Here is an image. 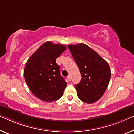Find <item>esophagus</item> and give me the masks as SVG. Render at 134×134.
I'll return each mask as SVG.
<instances>
[{
    "label": "esophagus",
    "mask_w": 134,
    "mask_h": 134,
    "mask_svg": "<svg viewBox=\"0 0 134 134\" xmlns=\"http://www.w3.org/2000/svg\"><path fill=\"white\" fill-rule=\"evenodd\" d=\"M67 79H68V81H71V77H70V75H68V77H67Z\"/></svg>",
    "instance_id": "1"
}]
</instances>
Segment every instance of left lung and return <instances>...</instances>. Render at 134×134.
Wrapping results in <instances>:
<instances>
[{
	"instance_id": "obj_1",
	"label": "left lung",
	"mask_w": 134,
	"mask_h": 134,
	"mask_svg": "<svg viewBox=\"0 0 134 134\" xmlns=\"http://www.w3.org/2000/svg\"><path fill=\"white\" fill-rule=\"evenodd\" d=\"M68 47L82 77L75 86L78 97L87 104L96 102L108 87L111 75L110 66L87 45L81 43Z\"/></svg>"
}]
</instances>
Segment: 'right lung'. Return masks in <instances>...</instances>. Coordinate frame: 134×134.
<instances>
[{
	"label": "right lung",
	"mask_w": 134,
	"mask_h": 134,
	"mask_svg": "<svg viewBox=\"0 0 134 134\" xmlns=\"http://www.w3.org/2000/svg\"><path fill=\"white\" fill-rule=\"evenodd\" d=\"M66 49L64 45L47 41L27 61L24 79L32 93L43 101L53 102L63 96L67 83L60 75L55 60Z\"/></svg>",
	"instance_id": "add662e5"
}]
</instances>
